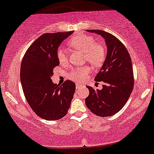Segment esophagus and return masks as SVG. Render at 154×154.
<instances>
[{
	"label": "esophagus",
	"mask_w": 154,
	"mask_h": 154,
	"mask_svg": "<svg viewBox=\"0 0 154 154\" xmlns=\"http://www.w3.org/2000/svg\"><path fill=\"white\" fill-rule=\"evenodd\" d=\"M82 85H81L80 83H78V82L76 83V88H81V87H82Z\"/></svg>",
	"instance_id": "obj_1"
}]
</instances>
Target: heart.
<instances>
[{"instance_id":"obj_1","label":"heart","mask_w":154,"mask_h":154,"mask_svg":"<svg viewBox=\"0 0 154 154\" xmlns=\"http://www.w3.org/2000/svg\"><path fill=\"white\" fill-rule=\"evenodd\" d=\"M67 44L74 49L85 52V59L88 61L93 66L101 65L106 56V49L103 44L97 43L94 37L85 34H77L73 36L68 41ZM57 59L61 64H66L68 57L65 49L60 48L57 51ZM91 72L89 66L77 67L72 70L69 78L74 80L82 82L85 80Z\"/></svg>"}]
</instances>
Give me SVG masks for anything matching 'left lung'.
I'll list each match as a JSON object with an SVG mask.
<instances>
[{
    "label": "left lung",
    "mask_w": 154,
    "mask_h": 154,
    "mask_svg": "<svg viewBox=\"0 0 154 154\" xmlns=\"http://www.w3.org/2000/svg\"><path fill=\"white\" fill-rule=\"evenodd\" d=\"M105 38L107 53L96 82H103L102 90L88 86L90 94L85 104L92 113L100 117L113 116L127 103L134 86L133 66L128 51L118 38L102 30H87Z\"/></svg>",
    "instance_id": "left-lung-1"
}]
</instances>
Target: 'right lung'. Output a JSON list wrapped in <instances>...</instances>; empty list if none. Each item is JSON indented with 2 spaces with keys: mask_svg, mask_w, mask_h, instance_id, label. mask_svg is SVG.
I'll use <instances>...</instances> for the list:
<instances>
[{
  "mask_svg": "<svg viewBox=\"0 0 154 154\" xmlns=\"http://www.w3.org/2000/svg\"><path fill=\"white\" fill-rule=\"evenodd\" d=\"M74 31L44 34L29 47L22 59L20 79L26 99L40 118L56 120L66 116L75 91V82L62 85L51 80L59 62L57 50L62 42Z\"/></svg>",
  "mask_w": 154,
  "mask_h": 154,
  "instance_id": "obj_1",
  "label": "right lung"
}]
</instances>
